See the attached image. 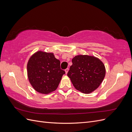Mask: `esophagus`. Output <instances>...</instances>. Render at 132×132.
<instances>
[{
    "label": "esophagus",
    "mask_w": 132,
    "mask_h": 132,
    "mask_svg": "<svg viewBox=\"0 0 132 132\" xmlns=\"http://www.w3.org/2000/svg\"><path fill=\"white\" fill-rule=\"evenodd\" d=\"M68 71H69V69H68V68H67V69L65 70V74H67L68 72Z\"/></svg>",
    "instance_id": "34e87169"
}]
</instances>
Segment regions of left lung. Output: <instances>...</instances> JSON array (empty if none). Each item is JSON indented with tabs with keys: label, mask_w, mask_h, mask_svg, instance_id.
<instances>
[{
	"label": "left lung",
	"mask_w": 132,
	"mask_h": 132,
	"mask_svg": "<svg viewBox=\"0 0 132 132\" xmlns=\"http://www.w3.org/2000/svg\"><path fill=\"white\" fill-rule=\"evenodd\" d=\"M72 63L67 75L75 88L86 94L97 89L106 74L101 60L93 55H78L72 59Z\"/></svg>",
	"instance_id": "8db88e82"
}]
</instances>
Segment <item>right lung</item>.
<instances>
[{
  "mask_svg": "<svg viewBox=\"0 0 132 132\" xmlns=\"http://www.w3.org/2000/svg\"><path fill=\"white\" fill-rule=\"evenodd\" d=\"M53 53L38 51L31 55L27 64L29 81L35 90L48 94L57 89L65 71Z\"/></svg>",
  "mask_w": 132,
  "mask_h": 132,
  "instance_id": "obj_1",
  "label": "right lung"
}]
</instances>
